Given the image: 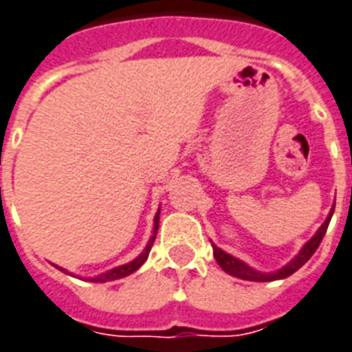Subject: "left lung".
I'll use <instances>...</instances> for the list:
<instances>
[{
    "instance_id": "obj_1",
    "label": "left lung",
    "mask_w": 352,
    "mask_h": 352,
    "mask_svg": "<svg viewBox=\"0 0 352 352\" xmlns=\"http://www.w3.org/2000/svg\"><path fill=\"white\" fill-rule=\"evenodd\" d=\"M333 206H336V204H333ZM331 214H333V210L330 212V216L326 218V221L320 226V229L316 231V235L313 236V239H311L303 248H301L300 254H298V256H296L288 265H284L283 269H278L276 273H258V271H254V269H250L248 265H244L241 260H236V258H233V256H229V254H226L223 250H220L218 246H214V244H212V248H214V258H216L218 265H220L226 273L236 276V278L254 280V283H269V280L286 278V276H290L292 273H296L301 265H305V263L311 260V256L315 254L316 248H318L320 243H322L324 235H326V229H328V223H330L331 220Z\"/></svg>"
}]
</instances>
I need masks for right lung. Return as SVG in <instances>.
I'll use <instances>...</instances> for the list:
<instances>
[{
	"label": "right lung",
	"mask_w": 352,
	"mask_h": 352,
	"mask_svg": "<svg viewBox=\"0 0 352 352\" xmlns=\"http://www.w3.org/2000/svg\"><path fill=\"white\" fill-rule=\"evenodd\" d=\"M157 229H159V212H157V216H155V228H153V236L149 239V243H148V246H146V250L142 252V254H140V256H138V258H136V260H132L131 263H124V265H121V267L111 269V271H108V273H104V275L96 276V278H91L92 283H108V280L123 278V276L134 273V271L140 267L144 261L148 260L149 250H151V246H153V241H155Z\"/></svg>",
	"instance_id": "right-lung-1"
}]
</instances>
